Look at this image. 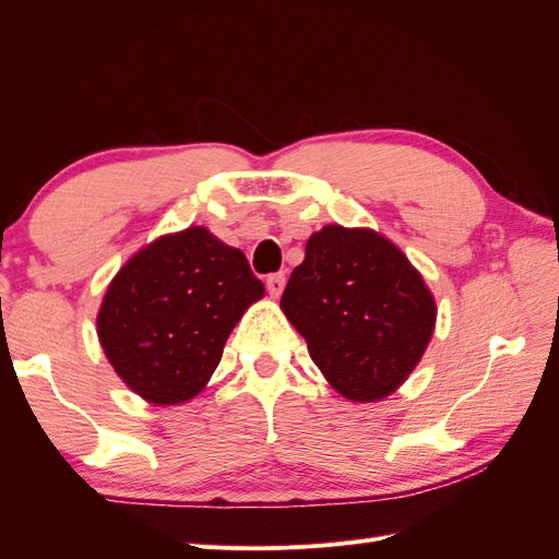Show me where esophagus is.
I'll return each instance as SVG.
<instances>
[{"mask_svg":"<svg viewBox=\"0 0 559 559\" xmlns=\"http://www.w3.org/2000/svg\"><path fill=\"white\" fill-rule=\"evenodd\" d=\"M284 273H275V275H270L267 280H265V286H267V294L273 296V298H280L282 296V292H284Z\"/></svg>","mask_w":559,"mask_h":559,"instance_id":"esophagus-1","label":"esophagus"}]
</instances>
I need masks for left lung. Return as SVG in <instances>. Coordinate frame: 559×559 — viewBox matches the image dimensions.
<instances>
[{"instance_id":"obj_1","label":"left lung","mask_w":559,"mask_h":559,"mask_svg":"<svg viewBox=\"0 0 559 559\" xmlns=\"http://www.w3.org/2000/svg\"><path fill=\"white\" fill-rule=\"evenodd\" d=\"M280 308L321 376L354 403L392 396L436 329L433 294L408 257L378 230L337 224L310 235Z\"/></svg>"}]
</instances>
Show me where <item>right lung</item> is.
Segmentation results:
<instances>
[{"label":"right lung","instance_id":"1","mask_svg":"<svg viewBox=\"0 0 559 559\" xmlns=\"http://www.w3.org/2000/svg\"><path fill=\"white\" fill-rule=\"evenodd\" d=\"M265 294L245 253L205 226L142 247L109 282L97 337L116 376L154 405L207 386L230 331Z\"/></svg>","mask_w":559,"mask_h":559}]
</instances>
